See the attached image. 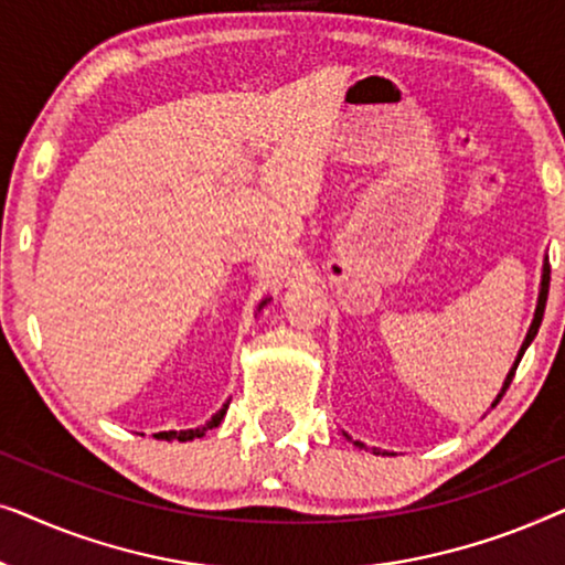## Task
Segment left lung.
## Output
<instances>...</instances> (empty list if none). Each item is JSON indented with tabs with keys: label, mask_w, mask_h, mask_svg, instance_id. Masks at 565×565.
Instances as JSON below:
<instances>
[{
	"label": "left lung",
	"mask_w": 565,
	"mask_h": 565,
	"mask_svg": "<svg viewBox=\"0 0 565 565\" xmlns=\"http://www.w3.org/2000/svg\"><path fill=\"white\" fill-rule=\"evenodd\" d=\"M547 288H551V265H547V257H545V259H543V275H540V292H537L535 316H532V323H530V329H527V337H524V342H522V347H520V352H516L514 365H512V370H509V373H507V377H504V385H501L499 396L493 398L491 408L497 406L499 401H501V396H504V393H507L509 383H512V377H514V370H516V365H520V360H522L524 350H527V347L532 344V339L537 337V329H540V323H543V313H545V303H547ZM342 437H347V443H352L354 447H360V450H365V445H362L360 439H352L350 435H347V431H342ZM373 452H375V455H381V452H383V455H391V452H385V450H377V447H373Z\"/></svg>",
	"instance_id": "1"
}]
</instances>
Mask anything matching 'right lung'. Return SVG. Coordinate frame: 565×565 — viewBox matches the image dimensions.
<instances>
[{
  "instance_id": "1",
  "label": "right lung",
  "mask_w": 565,
  "mask_h": 565,
  "mask_svg": "<svg viewBox=\"0 0 565 565\" xmlns=\"http://www.w3.org/2000/svg\"><path fill=\"white\" fill-rule=\"evenodd\" d=\"M267 300H269V298L262 300V303H259V311H262V308L267 306ZM226 412H228V401H226V404H223V406L218 408V412H215V414L211 416V419H207L205 424H200V427H195V429H180V431H177V429L159 431L157 439H167V443H172V439H180V443H190V439H198V437H203L207 429L218 427V424L223 422V416H226Z\"/></svg>"
}]
</instances>
